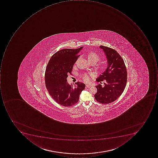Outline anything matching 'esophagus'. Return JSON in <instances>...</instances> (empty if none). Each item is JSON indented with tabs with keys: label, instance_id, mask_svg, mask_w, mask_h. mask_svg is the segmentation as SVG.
Segmentation results:
<instances>
[{
	"label": "esophagus",
	"instance_id": "obj_1",
	"mask_svg": "<svg viewBox=\"0 0 158 158\" xmlns=\"http://www.w3.org/2000/svg\"><path fill=\"white\" fill-rule=\"evenodd\" d=\"M91 87V86L90 85H86V88H90V87Z\"/></svg>",
	"mask_w": 158,
	"mask_h": 158
}]
</instances>
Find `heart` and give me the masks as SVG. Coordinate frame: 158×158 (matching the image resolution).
<instances>
[{
	"label": "heart",
	"mask_w": 158,
	"mask_h": 158,
	"mask_svg": "<svg viewBox=\"0 0 158 158\" xmlns=\"http://www.w3.org/2000/svg\"><path fill=\"white\" fill-rule=\"evenodd\" d=\"M87 58L89 63L90 62H94V63H96L100 59V56L97 54L94 53V52H90V53H89L88 55ZM100 68L102 70H103L105 68V65L104 64H102L100 66ZM90 77H93V74L92 73H90V74L85 73L83 74L82 77H83L84 81L88 82L90 80Z\"/></svg>",
	"instance_id": "obj_1"
}]
</instances>
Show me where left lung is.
Returning a JSON list of instances; mask_svg holds the SVG:
<instances>
[{"label":"left lung","instance_id":"obj_1","mask_svg":"<svg viewBox=\"0 0 158 158\" xmlns=\"http://www.w3.org/2000/svg\"><path fill=\"white\" fill-rule=\"evenodd\" d=\"M107 59L106 69L96 79L98 82L106 80L104 87L96 86L97 92L94 95L100 103L108 104L115 101L123 92L127 83V74L123 60L113 49L100 45Z\"/></svg>","mask_w":158,"mask_h":158}]
</instances>
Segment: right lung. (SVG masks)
I'll return each mask as SVG.
<instances>
[{"label":"right lung","mask_w":158,"mask_h":158,"mask_svg":"<svg viewBox=\"0 0 158 158\" xmlns=\"http://www.w3.org/2000/svg\"><path fill=\"white\" fill-rule=\"evenodd\" d=\"M83 47L77 49H63L57 52L49 61L45 73V86L56 102L64 106H71L78 102L85 85L77 82L73 86L66 79L80 55Z\"/></svg>","instance_id":"1"}]
</instances>
